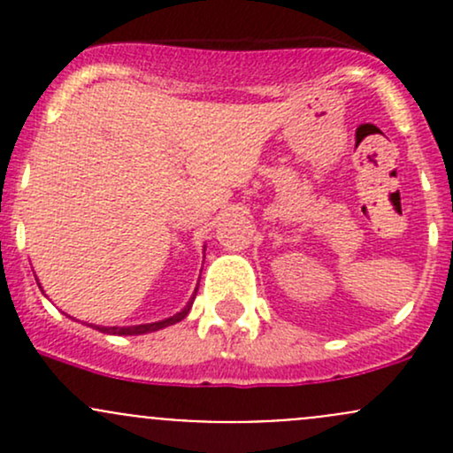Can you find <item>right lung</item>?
<instances>
[{"label": "right lung", "instance_id": "1", "mask_svg": "<svg viewBox=\"0 0 453 453\" xmlns=\"http://www.w3.org/2000/svg\"><path fill=\"white\" fill-rule=\"evenodd\" d=\"M205 252V250H203ZM36 278V276H35ZM36 285H39V289H41V282L36 280ZM43 291V289H41ZM195 296H197V289H195V294H193V298L188 300V304H186L184 309H181L180 313H175V315H171V318H164V319H159V322H149V324H134V326H98V324H89L91 328H96V331H100V333H107V335H146V333H153V331H159V328H166V326H171V324H177V322H181V319L186 318V315H188V311H190V307H193V300H195Z\"/></svg>", "mask_w": 453, "mask_h": 453}]
</instances>
